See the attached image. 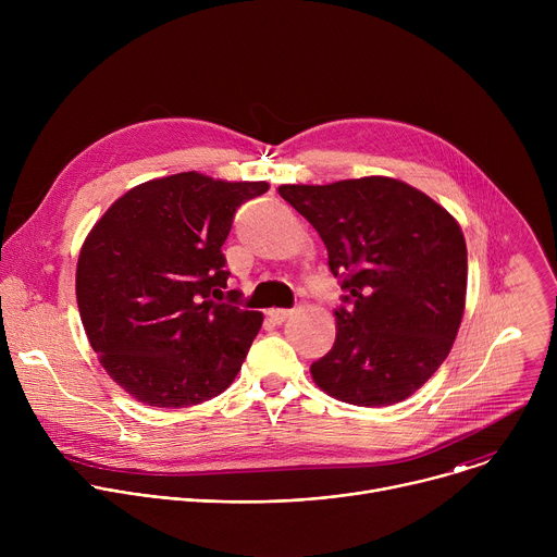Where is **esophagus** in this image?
Masks as SVG:
<instances>
[{"label": "esophagus", "mask_w": 557, "mask_h": 557, "mask_svg": "<svg viewBox=\"0 0 557 557\" xmlns=\"http://www.w3.org/2000/svg\"><path fill=\"white\" fill-rule=\"evenodd\" d=\"M290 314H293V310H286V308H271L269 310V317H271L273 324H284Z\"/></svg>", "instance_id": "obj_1"}]
</instances>
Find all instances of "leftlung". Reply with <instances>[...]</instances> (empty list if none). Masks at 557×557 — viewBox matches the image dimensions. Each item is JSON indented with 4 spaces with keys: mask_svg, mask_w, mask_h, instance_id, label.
Here are the masks:
<instances>
[{
    "mask_svg": "<svg viewBox=\"0 0 557 557\" xmlns=\"http://www.w3.org/2000/svg\"><path fill=\"white\" fill-rule=\"evenodd\" d=\"M277 191L320 233L350 304L335 310V346L310 366L312 381L352 406L408 399L458 335L467 293L460 224L428 194L387 176Z\"/></svg>",
    "mask_w": 557,
    "mask_h": 557,
    "instance_id": "obj_1",
    "label": "left lung"
}]
</instances>
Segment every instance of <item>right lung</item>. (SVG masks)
Wrapping results in <instances>:
<instances>
[{
    "mask_svg": "<svg viewBox=\"0 0 557 557\" xmlns=\"http://www.w3.org/2000/svg\"><path fill=\"white\" fill-rule=\"evenodd\" d=\"M267 189L198 172L153 178L88 233L76 262L78 312L101 366L136 401L198 406L240 372L264 314L224 290L222 245L237 207Z\"/></svg>",
    "mask_w": 557,
    "mask_h": 557,
    "instance_id": "obj_1",
    "label": "right lung"
}]
</instances>
